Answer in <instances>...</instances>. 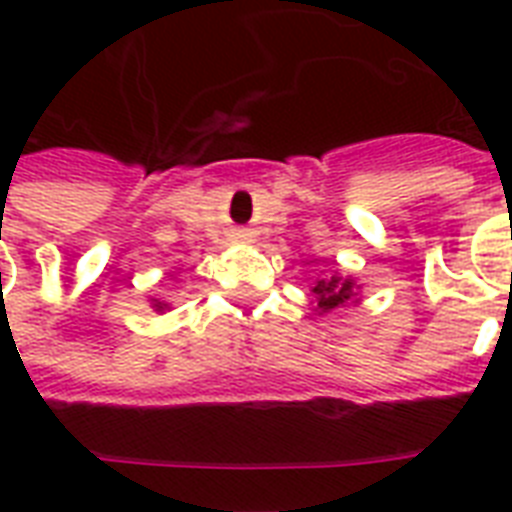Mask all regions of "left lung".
I'll return each instance as SVG.
<instances>
[{
    "instance_id": "obj_1",
    "label": "left lung",
    "mask_w": 512,
    "mask_h": 512,
    "mask_svg": "<svg viewBox=\"0 0 512 512\" xmlns=\"http://www.w3.org/2000/svg\"><path fill=\"white\" fill-rule=\"evenodd\" d=\"M313 295H316V311L332 313L337 311V308H342V305L356 303L358 284L353 279H348V276H340V273L335 271L316 281Z\"/></svg>"
}]
</instances>
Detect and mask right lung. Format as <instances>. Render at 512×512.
<instances>
[{
  "label": "right lung",
  "instance_id": "1",
  "mask_svg": "<svg viewBox=\"0 0 512 512\" xmlns=\"http://www.w3.org/2000/svg\"><path fill=\"white\" fill-rule=\"evenodd\" d=\"M154 308H156V311H164V308H170V305L162 303V300H154Z\"/></svg>",
  "mask_w": 512,
  "mask_h": 512
}]
</instances>
